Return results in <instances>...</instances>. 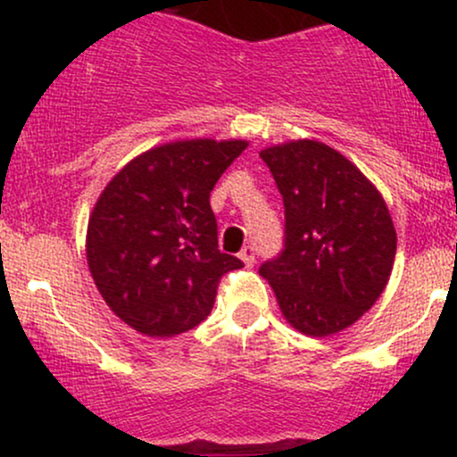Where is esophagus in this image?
Here are the masks:
<instances>
[{"mask_svg": "<svg viewBox=\"0 0 457 457\" xmlns=\"http://www.w3.org/2000/svg\"><path fill=\"white\" fill-rule=\"evenodd\" d=\"M240 260L245 262V266H253L255 262V246L253 245H246L243 251H240Z\"/></svg>", "mask_w": 457, "mask_h": 457, "instance_id": "1", "label": "esophagus"}]
</instances>
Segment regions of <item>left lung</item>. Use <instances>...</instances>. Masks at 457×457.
I'll return each mask as SVG.
<instances>
[{"label": "left lung", "instance_id": "8db88e82", "mask_svg": "<svg viewBox=\"0 0 457 457\" xmlns=\"http://www.w3.org/2000/svg\"><path fill=\"white\" fill-rule=\"evenodd\" d=\"M286 208L283 251L260 266L283 318L298 333L328 337L378 301L397 236L389 208L363 171L316 139L260 152Z\"/></svg>", "mask_w": 457, "mask_h": 457}]
</instances>
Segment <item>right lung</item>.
<instances>
[{
	"mask_svg": "<svg viewBox=\"0 0 457 457\" xmlns=\"http://www.w3.org/2000/svg\"><path fill=\"white\" fill-rule=\"evenodd\" d=\"M246 141L187 139L135 156L90 214L87 266L109 309L148 337L197 327L225 272L243 262L219 251L211 191Z\"/></svg>",
	"mask_w": 457,
	"mask_h": 457,
	"instance_id": "add662e5",
	"label": "right lung"
}]
</instances>
